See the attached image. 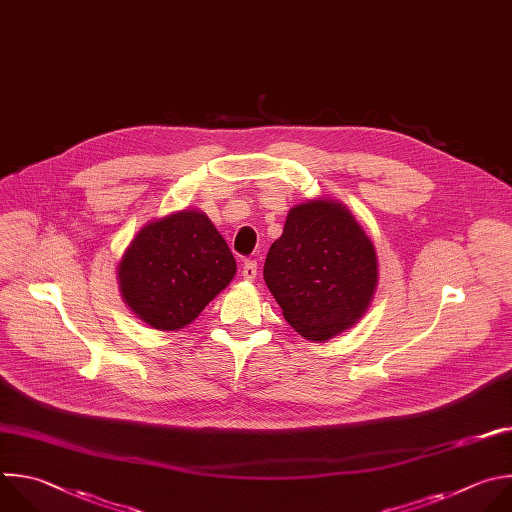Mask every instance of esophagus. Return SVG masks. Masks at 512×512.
Segmentation results:
<instances>
[{
    "instance_id": "obj_1",
    "label": "esophagus",
    "mask_w": 512,
    "mask_h": 512,
    "mask_svg": "<svg viewBox=\"0 0 512 512\" xmlns=\"http://www.w3.org/2000/svg\"><path fill=\"white\" fill-rule=\"evenodd\" d=\"M256 274H258V264H256V260H246L244 266H242V276H244L246 280H254Z\"/></svg>"
}]
</instances>
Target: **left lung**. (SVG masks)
Wrapping results in <instances>:
<instances>
[{"label": "left lung", "mask_w": 512, "mask_h": 512, "mask_svg": "<svg viewBox=\"0 0 512 512\" xmlns=\"http://www.w3.org/2000/svg\"><path fill=\"white\" fill-rule=\"evenodd\" d=\"M377 252L345 203L315 197L288 210L264 262V282L306 341L349 331L377 290Z\"/></svg>", "instance_id": "8db88e82"}]
</instances>
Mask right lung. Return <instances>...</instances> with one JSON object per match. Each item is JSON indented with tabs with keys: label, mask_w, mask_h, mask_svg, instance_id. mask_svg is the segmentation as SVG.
I'll return each mask as SVG.
<instances>
[{
	"label": "right lung",
	"mask_w": 512,
	"mask_h": 512,
	"mask_svg": "<svg viewBox=\"0 0 512 512\" xmlns=\"http://www.w3.org/2000/svg\"><path fill=\"white\" fill-rule=\"evenodd\" d=\"M117 276L133 315L173 333L232 282L236 260L212 220L187 208L147 222L121 256Z\"/></svg>",
	"instance_id": "right-lung-1"
}]
</instances>
